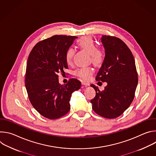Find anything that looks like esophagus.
Returning a JSON list of instances; mask_svg holds the SVG:
<instances>
[{"mask_svg":"<svg viewBox=\"0 0 156 156\" xmlns=\"http://www.w3.org/2000/svg\"><path fill=\"white\" fill-rule=\"evenodd\" d=\"M81 84H82V85H84V86H88V85H90L87 82L84 81H81Z\"/></svg>","mask_w":156,"mask_h":156,"instance_id":"1","label":"esophagus"}]
</instances>
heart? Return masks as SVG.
<instances>
[{"mask_svg":"<svg viewBox=\"0 0 156 156\" xmlns=\"http://www.w3.org/2000/svg\"><path fill=\"white\" fill-rule=\"evenodd\" d=\"M78 46L83 50L86 51L90 54V60L95 65H100L104 58V52L98 49V46L93 38L90 36H85L80 37L77 41ZM75 51L72 48H69L65 52V60L68 64L72 63L74 56ZM93 69L90 66L87 67H81L76 69L75 72V75L82 79H90L93 75Z\"/></svg>","mask_w":156,"mask_h":156,"instance_id":"heart-1","label":"heart"}]
</instances>
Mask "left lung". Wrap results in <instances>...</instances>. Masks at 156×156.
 I'll list each match as a JSON object with an SVG mask.
<instances>
[{
	"label": "left lung",
	"instance_id": "8db88e82",
	"mask_svg": "<svg viewBox=\"0 0 156 156\" xmlns=\"http://www.w3.org/2000/svg\"><path fill=\"white\" fill-rule=\"evenodd\" d=\"M101 41L105 55L96 80L107 82V85L104 91L91 85L96 91L91 102L96 114L106 119H115L121 115L134 99L138 73L134 57L123 41L104 35Z\"/></svg>",
	"mask_w": 156,
	"mask_h": 156
}]
</instances>
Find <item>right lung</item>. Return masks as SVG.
<instances>
[{
	"mask_svg": "<svg viewBox=\"0 0 156 156\" xmlns=\"http://www.w3.org/2000/svg\"><path fill=\"white\" fill-rule=\"evenodd\" d=\"M76 37L53 36L37 42L28 56L25 74L28 98L33 107L47 119L54 120L67 114L72 93L81 87V82L75 78L60 84L57 75L68 69L65 52Z\"/></svg>",
	"mask_w": 156,
	"mask_h": 156,
	"instance_id": "add662e5",
	"label": "right lung"
}]
</instances>
